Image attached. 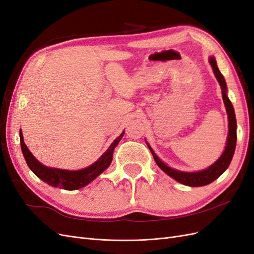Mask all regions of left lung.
Masks as SVG:
<instances>
[{"instance_id":"1","label":"left lung","mask_w":254,"mask_h":254,"mask_svg":"<svg viewBox=\"0 0 254 254\" xmlns=\"http://www.w3.org/2000/svg\"><path fill=\"white\" fill-rule=\"evenodd\" d=\"M210 64L213 67V72L215 76H216V78L221 87L222 99H224V103L228 113V118H229V134H228V140H227V146L221 157L213 165H211L209 168H206L204 171L196 172V173H184V172L173 170V168H171L170 166L164 164L162 161L157 157L155 151H153L150 146L148 145V147L153 156V159H155L156 163L158 164V166L161 168V170L165 172L168 176H171L175 180H177L182 184H186V186H189V187H202L213 182L214 180H216L218 177L227 170L229 164L231 163V160L233 158L235 146H236V119H235L233 106L227 96L226 81H225L224 76L221 75V73L218 70L216 60H215L214 57L210 58Z\"/></svg>"}]
</instances>
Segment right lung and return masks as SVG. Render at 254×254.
Listing matches in <instances>:
<instances>
[{
	"label": "right lung",
	"mask_w": 254,
	"mask_h": 254,
	"mask_svg": "<svg viewBox=\"0 0 254 254\" xmlns=\"http://www.w3.org/2000/svg\"><path fill=\"white\" fill-rule=\"evenodd\" d=\"M123 135H124V132L121 133V135L113 141L110 147L95 163L81 171H64L44 166L40 162H38L36 158L32 155V152L26 147L24 141H23L22 132H20V143L23 156H24L28 167L38 178H40L43 182L48 183L51 187L73 190L86 187L87 184L93 181L99 174H102L110 165L113 157V150L115 146L121 141Z\"/></svg>",
	"instance_id": "1"
}]
</instances>
